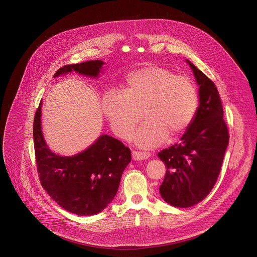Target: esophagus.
<instances>
[{
  "label": "esophagus",
  "mask_w": 257,
  "mask_h": 257,
  "mask_svg": "<svg viewBox=\"0 0 257 257\" xmlns=\"http://www.w3.org/2000/svg\"><path fill=\"white\" fill-rule=\"evenodd\" d=\"M150 157L149 152H139V151H133L132 152V159L134 161H141V160H146Z\"/></svg>",
  "instance_id": "1"
}]
</instances>
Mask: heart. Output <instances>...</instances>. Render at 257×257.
<instances>
[{"label":"heart","mask_w":257,"mask_h":257,"mask_svg":"<svg viewBox=\"0 0 257 257\" xmlns=\"http://www.w3.org/2000/svg\"><path fill=\"white\" fill-rule=\"evenodd\" d=\"M198 106L199 96L193 82L158 65L129 73L124 91L112 89L102 97L103 113L120 138H130L143 115L147 118L134 136L135 143L143 148L161 144L169 133L177 136L185 132Z\"/></svg>","instance_id":"b5f03b06"}]
</instances>
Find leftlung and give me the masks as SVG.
<instances>
[{
    "label": "left lung",
    "instance_id": "8db88e82",
    "mask_svg": "<svg viewBox=\"0 0 257 257\" xmlns=\"http://www.w3.org/2000/svg\"><path fill=\"white\" fill-rule=\"evenodd\" d=\"M199 85L196 116L179 144L158 153L167 172L160 186L162 199L173 206L189 207L203 201L213 188L228 145V130L214 83L190 60Z\"/></svg>",
    "mask_w": 257,
    "mask_h": 257
}]
</instances>
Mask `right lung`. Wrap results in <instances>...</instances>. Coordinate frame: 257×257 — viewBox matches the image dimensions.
<instances>
[{
  "mask_svg": "<svg viewBox=\"0 0 257 257\" xmlns=\"http://www.w3.org/2000/svg\"><path fill=\"white\" fill-rule=\"evenodd\" d=\"M104 61L90 60L59 68L53 77L75 71L98 78ZM42 104L34 120V142L41 184L52 200L76 215L100 212L117 194L131 151L119 140L103 134L85 150L60 156L49 148L42 130Z\"/></svg>",
  "mask_w": 257,
  "mask_h": 257,
  "instance_id": "right-lung-1",
  "label": "right lung"
}]
</instances>
